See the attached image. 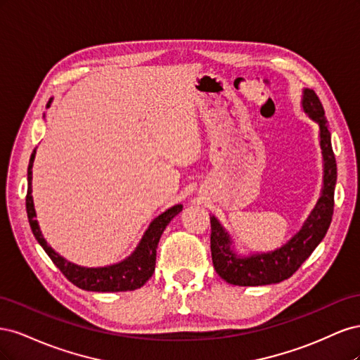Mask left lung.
Here are the masks:
<instances>
[{
	"instance_id": "1",
	"label": "left lung",
	"mask_w": 360,
	"mask_h": 360,
	"mask_svg": "<svg viewBox=\"0 0 360 360\" xmlns=\"http://www.w3.org/2000/svg\"><path fill=\"white\" fill-rule=\"evenodd\" d=\"M303 110L320 124V144L324 159V186L321 197L308 221L304 222L299 234L275 252L252 255L250 258H238L230 249V238L214 216H210L212 234L210 249L216 274L228 284L255 287L276 284L288 279L314 249L319 246L328 233L335 205V183H336V160L330 143L323 105L314 90L303 91Z\"/></svg>"
}]
</instances>
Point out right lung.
I'll use <instances>...</instances> for the list:
<instances>
[{
	"label": "right lung",
	"mask_w": 360,
	"mask_h": 360,
	"mask_svg": "<svg viewBox=\"0 0 360 360\" xmlns=\"http://www.w3.org/2000/svg\"><path fill=\"white\" fill-rule=\"evenodd\" d=\"M51 105V101L48 102V106ZM36 150L32 151L28 165V191H27V214L28 222L31 226V231L37 238L40 246L45 249V252L52 259V263L56 264L61 274L66 276L73 285L79 287L86 291H102V292H115V291H132L136 288L143 287L146 282L151 278L156 266V249L160 240V236L165 230L167 225L171 222L174 216H177L183 205H174L165 213L158 216L156 219L151 222L148 230L146 231L143 240H141L139 246L136 248L135 252L130 255L123 263L110 266V267H99V269H85L81 266H76L69 263V261L60 257L56 250H53L43 238L37 221L34 219L36 212L34 205H32L31 198V168L32 162H34Z\"/></svg>",
	"instance_id": "obj_1"
}]
</instances>
